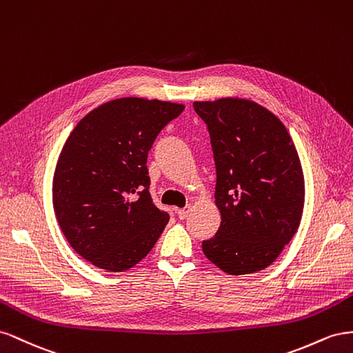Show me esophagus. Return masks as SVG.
Segmentation results:
<instances>
[{
	"label": "esophagus",
	"instance_id": "obj_1",
	"mask_svg": "<svg viewBox=\"0 0 353 353\" xmlns=\"http://www.w3.org/2000/svg\"><path fill=\"white\" fill-rule=\"evenodd\" d=\"M189 211H190V207H189V205H186V207H183V208H179V210H176V213H177V217H179L180 220H183V219H186V217H188Z\"/></svg>",
	"mask_w": 353,
	"mask_h": 353
}]
</instances>
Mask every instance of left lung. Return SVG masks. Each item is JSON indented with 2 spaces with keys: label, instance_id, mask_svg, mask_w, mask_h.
<instances>
[{
  "label": "left lung",
  "instance_id": "obj_1",
  "mask_svg": "<svg viewBox=\"0 0 353 353\" xmlns=\"http://www.w3.org/2000/svg\"><path fill=\"white\" fill-rule=\"evenodd\" d=\"M207 124L221 221L203 241L205 257L229 275L263 270L297 232L305 179L287 128L245 99L194 102Z\"/></svg>",
  "mask_w": 353,
  "mask_h": 353
}]
</instances>
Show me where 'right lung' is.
<instances>
[{"mask_svg": "<svg viewBox=\"0 0 353 353\" xmlns=\"http://www.w3.org/2000/svg\"><path fill=\"white\" fill-rule=\"evenodd\" d=\"M183 105L124 97L88 112L69 134L53 177L57 221L77 253L109 272L137 265L170 216L149 194L148 152Z\"/></svg>", "mask_w": 353, "mask_h": 353, "instance_id": "1", "label": "right lung"}]
</instances>
